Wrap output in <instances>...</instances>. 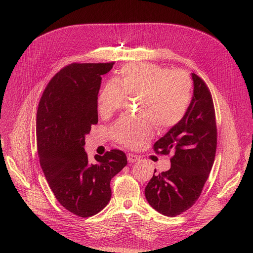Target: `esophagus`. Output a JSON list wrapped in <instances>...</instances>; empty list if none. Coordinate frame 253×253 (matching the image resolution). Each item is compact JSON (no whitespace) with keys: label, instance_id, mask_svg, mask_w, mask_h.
Returning <instances> with one entry per match:
<instances>
[{"label":"esophagus","instance_id":"34e87169","mask_svg":"<svg viewBox=\"0 0 253 253\" xmlns=\"http://www.w3.org/2000/svg\"><path fill=\"white\" fill-rule=\"evenodd\" d=\"M139 159L140 158L137 155H134L132 153H128L127 154V161H128V163H135V162L139 161Z\"/></svg>","mask_w":253,"mask_h":253}]
</instances>
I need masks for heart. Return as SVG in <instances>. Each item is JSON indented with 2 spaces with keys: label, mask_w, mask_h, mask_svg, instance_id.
Wrapping results in <instances>:
<instances>
[{
  "label": "heart",
  "mask_w": 253,
  "mask_h": 253,
  "mask_svg": "<svg viewBox=\"0 0 253 253\" xmlns=\"http://www.w3.org/2000/svg\"><path fill=\"white\" fill-rule=\"evenodd\" d=\"M117 83H107L99 92L97 110L109 117L123 107L126 96L139 95L140 117H121L110 128L115 141L138 147L154 134V124L161 129L177 126L186 115L192 97V80L184 71L153 63H130L122 68Z\"/></svg>",
  "instance_id": "b5f03b06"
}]
</instances>
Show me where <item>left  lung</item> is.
<instances>
[{"instance_id":"obj_1","label":"left lung","mask_w":253,"mask_h":253,"mask_svg":"<svg viewBox=\"0 0 253 253\" xmlns=\"http://www.w3.org/2000/svg\"><path fill=\"white\" fill-rule=\"evenodd\" d=\"M194 94L180 123L154 144L156 154L173 156L169 170L155 174L145 188L150 206L174 217L197 202L214 163L217 147L215 110L205 81L192 73Z\"/></svg>"}]
</instances>
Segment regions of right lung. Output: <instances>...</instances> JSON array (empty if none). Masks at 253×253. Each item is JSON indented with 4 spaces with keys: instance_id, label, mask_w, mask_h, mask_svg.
I'll list each match as a JSON object with an SVG mask.
<instances>
[{
    "instance_id": "add662e5",
    "label": "right lung",
    "mask_w": 253,
    "mask_h": 253,
    "mask_svg": "<svg viewBox=\"0 0 253 253\" xmlns=\"http://www.w3.org/2000/svg\"><path fill=\"white\" fill-rule=\"evenodd\" d=\"M115 62L71 63L45 86L36 119L40 165L59 204L80 217L95 215L111 199V179L127 164L118 149L95 155L84 152V136L98 122L97 95L102 76Z\"/></svg>"
}]
</instances>
